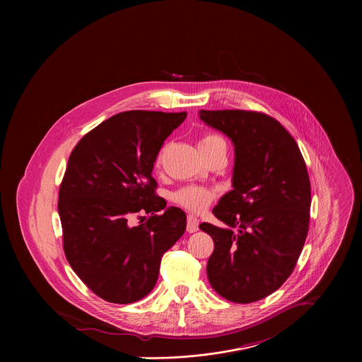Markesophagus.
<instances>
[{
	"label": "esophagus",
	"mask_w": 362,
	"mask_h": 362,
	"mask_svg": "<svg viewBox=\"0 0 362 362\" xmlns=\"http://www.w3.org/2000/svg\"><path fill=\"white\" fill-rule=\"evenodd\" d=\"M199 230V220L194 214H188L187 217V231L195 233Z\"/></svg>",
	"instance_id": "34e87169"
}]
</instances>
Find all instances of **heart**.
<instances>
[{
    "mask_svg": "<svg viewBox=\"0 0 362 362\" xmlns=\"http://www.w3.org/2000/svg\"><path fill=\"white\" fill-rule=\"evenodd\" d=\"M227 148L226 141L221 135L218 134H206L201 138L199 141V149L202 153H207L216 148ZM161 157L163 152H160L156 158V165L158 167L161 164ZM216 191L207 187H201V185H187L175 192L171 194V201L177 204L178 206L184 207L191 211H202L206 209L210 202L214 199Z\"/></svg>",
    "mask_w": 362,
    "mask_h": 362,
    "instance_id": "1",
    "label": "heart"
}]
</instances>
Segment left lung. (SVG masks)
<instances>
[{
	"instance_id": "obj_1",
	"label": "left lung",
	"mask_w": 362,
	"mask_h": 362,
	"mask_svg": "<svg viewBox=\"0 0 362 362\" xmlns=\"http://www.w3.org/2000/svg\"><path fill=\"white\" fill-rule=\"evenodd\" d=\"M201 119L234 144V189L213 214L228 228L202 223L214 243L207 279L228 301L250 304L274 293L293 273L310 227V182L294 138L273 117L247 110H201Z\"/></svg>"
}]
</instances>
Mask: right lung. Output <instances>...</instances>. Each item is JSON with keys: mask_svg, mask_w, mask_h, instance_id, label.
Returning <instances> with one entry per match:
<instances>
[{"mask_svg": "<svg viewBox=\"0 0 362 362\" xmlns=\"http://www.w3.org/2000/svg\"><path fill=\"white\" fill-rule=\"evenodd\" d=\"M185 118V111H124L89 131L69 156L58 194L64 252L78 277L108 303L148 296L163 254L185 231L181 209L157 214L165 201L152 175L164 141ZM139 212L151 216L132 226Z\"/></svg>", "mask_w": 362, "mask_h": 362, "instance_id": "right-lung-1", "label": "right lung"}]
</instances>
